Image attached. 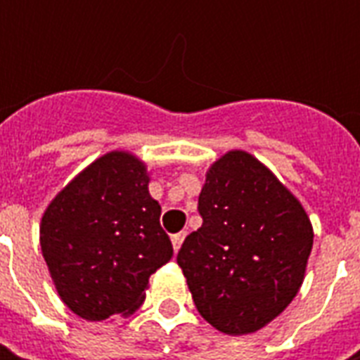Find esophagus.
Returning a JSON list of instances; mask_svg holds the SVG:
<instances>
[{
    "label": "esophagus",
    "mask_w": 360,
    "mask_h": 360,
    "mask_svg": "<svg viewBox=\"0 0 360 360\" xmlns=\"http://www.w3.org/2000/svg\"><path fill=\"white\" fill-rule=\"evenodd\" d=\"M184 238H186V232H178V234H174V236H172V246H174V250H176V252L180 250V246H182Z\"/></svg>",
    "instance_id": "obj_1"
}]
</instances>
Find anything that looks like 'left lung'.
Here are the masks:
<instances>
[{"instance_id":"8db88e82","label":"left lung","mask_w":360,"mask_h":360,"mask_svg":"<svg viewBox=\"0 0 360 360\" xmlns=\"http://www.w3.org/2000/svg\"><path fill=\"white\" fill-rule=\"evenodd\" d=\"M202 226L178 252L194 304L224 335H250L297 297L312 250V224L297 196L244 150L206 172Z\"/></svg>"}]
</instances>
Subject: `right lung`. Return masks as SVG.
Wrapping results in <instances>:
<instances>
[{"mask_svg": "<svg viewBox=\"0 0 360 360\" xmlns=\"http://www.w3.org/2000/svg\"><path fill=\"white\" fill-rule=\"evenodd\" d=\"M148 182L142 160L114 150L77 174L41 216L49 276L63 304L86 321L131 314L150 276L172 258Z\"/></svg>", "mask_w": 360, "mask_h": 360, "instance_id": "right-lung-1", "label": "right lung"}]
</instances>
